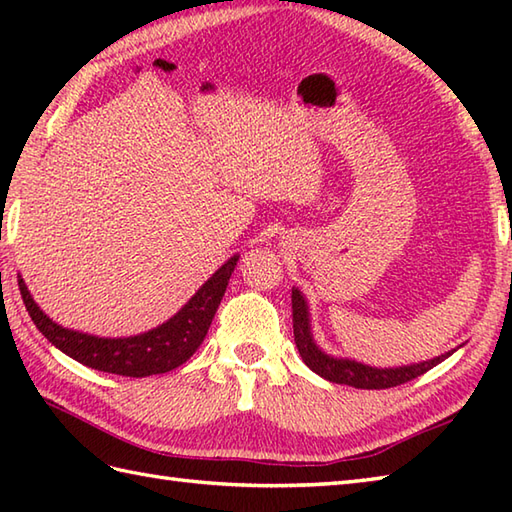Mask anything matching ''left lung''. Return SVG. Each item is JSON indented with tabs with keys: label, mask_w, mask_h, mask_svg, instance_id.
<instances>
[{
	"label": "left lung",
	"mask_w": 512,
	"mask_h": 512,
	"mask_svg": "<svg viewBox=\"0 0 512 512\" xmlns=\"http://www.w3.org/2000/svg\"><path fill=\"white\" fill-rule=\"evenodd\" d=\"M292 328H295V343L303 363H306L314 374L330 380V383L350 385L356 389H387L409 383V380L429 372L431 367H436L444 358H449L455 352L451 350L447 354L431 358V361L402 367H372L352 361V358H334L330 354H325L321 347L314 343L308 301L301 295L299 288H292Z\"/></svg>",
	"instance_id": "obj_1"
}]
</instances>
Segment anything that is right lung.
I'll use <instances>...</instances> for the list:
<instances>
[{"mask_svg": "<svg viewBox=\"0 0 512 512\" xmlns=\"http://www.w3.org/2000/svg\"><path fill=\"white\" fill-rule=\"evenodd\" d=\"M237 259L239 255H233L226 264L217 268L213 277L167 323L145 334L127 336V339H101V336L61 328L30 297L21 275L17 281L30 319L35 321L37 330L54 347H59L63 354H68L81 365L99 369V372L145 378L151 374L171 372V369L187 363L193 352L202 345L217 306H220L226 292L228 279H231L237 266Z\"/></svg>", "mask_w": 512, "mask_h": 512, "instance_id": "right-lung-1", "label": "right lung"}]
</instances>
